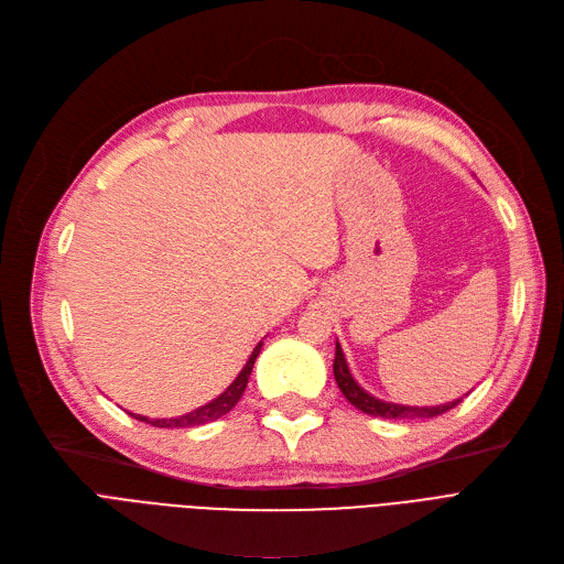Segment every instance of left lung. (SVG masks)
I'll list each match as a JSON object with an SVG mask.
<instances>
[{
	"label": "left lung",
	"instance_id": "8db88e82",
	"mask_svg": "<svg viewBox=\"0 0 564 564\" xmlns=\"http://www.w3.org/2000/svg\"><path fill=\"white\" fill-rule=\"evenodd\" d=\"M333 369H335V380H337L341 393L348 399V403L355 405L361 412L371 414V416H382V419H433V416H440V414H444V412H448V410H453L455 405L462 403V399H457V401H451V403H444V405H435V408H410V405L384 403V401L376 399V395H371L369 391H364L355 382L339 341H337V350H335Z\"/></svg>",
	"mask_w": 564,
	"mask_h": 564
}]
</instances>
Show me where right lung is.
I'll return each instance as SVG.
<instances>
[{"label":"right lung","instance_id":"obj_1","mask_svg":"<svg viewBox=\"0 0 564 564\" xmlns=\"http://www.w3.org/2000/svg\"><path fill=\"white\" fill-rule=\"evenodd\" d=\"M261 344H263V341H259V344L254 346L252 355L248 357L246 367L241 369V373L237 376V380L231 382L220 395H216V399H214L212 403H207V405H203V408H197V410H193V412H188V414L175 416V419H148V416H141V414H131V416L139 419V421H145V423H150V425H156V427H193V425H203V423H209V421L220 419L223 414H227L231 408H235V405L239 403L241 395H243L246 384H248V378H250L252 367H254V359H257V355H259V350H261Z\"/></svg>","mask_w":564,"mask_h":564}]
</instances>
